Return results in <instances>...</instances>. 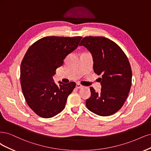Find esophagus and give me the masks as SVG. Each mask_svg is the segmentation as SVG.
Instances as JSON below:
<instances>
[{
  "label": "esophagus",
  "mask_w": 151,
  "mask_h": 151,
  "mask_svg": "<svg viewBox=\"0 0 151 151\" xmlns=\"http://www.w3.org/2000/svg\"><path fill=\"white\" fill-rule=\"evenodd\" d=\"M76 87L77 88L80 89V88H83V86L81 85V84H80V83H77V84H76Z\"/></svg>",
  "instance_id": "obj_1"
}]
</instances>
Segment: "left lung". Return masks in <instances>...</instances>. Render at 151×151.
Here are the masks:
<instances>
[{
  "label": "left lung",
  "instance_id": "left-lung-1",
  "mask_svg": "<svg viewBox=\"0 0 151 151\" xmlns=\"http://www.w3.org/2000/svg\"><path fill=\"white\" fill-rule=\"evenodd\" d=\"M84 46L93 56V70L99 78L100 93L90 87L91 96L86 100L87 109L100 116L118 111L127 99L132 85V70L128 58L115 42L101 36L85 37Z\"/></svg>",
  "mask_w": 151,
  "mask_h": 151
}]
</instances>
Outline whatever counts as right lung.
Returning <instances> with one entry per match:
<instances>
[{
  "instance_id": "obj_1",
  "label": "right lung",
  "mask_w": 151,
  "mask_h": 151,
  "mask_svg": "<svg viewBox=\"0 0 151 151\" xmlns=\"http://www.w3.org/2000/svg\"><path fill=\"white\" fill-rule=\"evenodd\" d=\"M81 36H47L29 47L21 65V85L29 106L42 118H51L65 109L75 88L72 81L58 86L52 76L68 55L76 50Z\"/></svg>"
}]
</instances>
